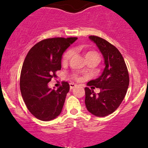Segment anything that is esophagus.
I'll return each mask as SVG.
<instances>
[{
	"mask_svg": "<svg viewBox=\"0 0 148 148\" xmlns=\"http://www.w3.org/2000/svg\"><path fill=\"white\" fill-rule=\"evenodd\" d=\"M69 86H70V89H73L74 88H75L76 86H77V84H73V83H70Z\"/></svg>",
	"mask_w": 148,
	"mask_h": 148,
	"instance_id": "obj_1",
	"label": "esophagus"
}]
</instances>
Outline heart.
I'll return each instance as SVG.
<instances>
[{
    "mask_svg": "<svg viewBox=\"0 0 148 148\" xmlns=\"http://www.w3.org/2000/svg\"><path fill=\"white\" fill-rule=\"evenodd\" d=\"M73 55V51L71 49H69L67 50L65 52V53L64 54L63 56V62H66L67 61H69L70 59V58ZM92 56H97L98 55L97 53H96L95 51H86L85 53V58L86 59H88L89 57H92ZM76 79H77V77H75Z\"/></svg>",
    "mask_w": 148,
    "mask_h": 148,
    "instance_id": "obj_1",
    "label": "heart"
}]
</instances>
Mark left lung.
Masks as SVG:
<instances>
[{
    "label": "left lung",
    "mask_w": 148,
    "mask_h": 148,
    "mask_svg": "<svg viewBox=\"0 0 148 148\" xmlns=\"http://www.w3.org/2000/svg\"><path fill=\"white\" fill-rule=\"evenodd\" d=\"M102 53L104 67L102 75L87 83L85 87V104L90 113L97 117H105L114 112L123 101L130 83L129 74L125 60L118 49L100 37L90 36ZM101 89L95 94V87Z\"/></svg>",
    "instance_id": "obj_1"
}]
</instances>
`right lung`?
I'll list each match as a JSON object with an SVG mask.
<instances>
[{"mask_svg": "<svg viewBox=\"0 0 148 148\" xmlns=\"http://www.w3.org/2000/svg\"><path fill=\"white\" fill-rule=\"evenodd\" d=\"M77 39L71 37L42 40L26 55L21 72V92L28 110L38 120H52L62 112L69 84L63 82L55 90L49 88L48 83L56 77V71L62 68L64 52Z\"/></svg>", "mask_w": 148, "mask_h": 148, "instance_id": "obj_1", "label": "right lung"}]
</instances>
